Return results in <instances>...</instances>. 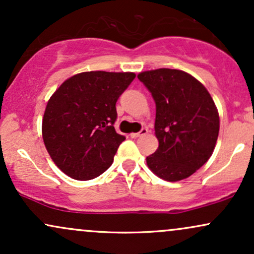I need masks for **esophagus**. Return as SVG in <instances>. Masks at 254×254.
Here are the masks:
<instances>
[{"label":"esophagus","instance_id":"1","mask_svg":"<svg viewBox=\"0 0 254 254\" xmlns=\"http://www.w3.org/2000/svg\"><path fill=\"white\" fill-rule=\"evenodd\" d=\"M148 132V129L147 127H142L141 129V131H139V132H133V133H131V137H132V138H137V137H141V136H143V135H145V133Z\"/></svg>","mask_w":254,"mask_h":254}]
</instances>
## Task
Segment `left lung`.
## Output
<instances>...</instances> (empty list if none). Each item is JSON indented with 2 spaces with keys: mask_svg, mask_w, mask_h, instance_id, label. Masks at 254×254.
Instances as JSON below:
<instances>
[{
  "mask_svg": "<svg viewBox=\"0 0 254 254\" xmlns=\"http://www.w3.org/2000/svg\"><path fill=\"white\" fill-rule=\"evenodd\" d=\"M137 77L156 106L159 148L147 156L148 167L167 182L192 176L210 159L217 141L220 117L211 95L199 81L177 69L143 71Z\"/></svg>",
  "mask_w": 254,
  "mask_h": 254,
  "instance_id": "1",
  "label": "left lung"
}]
</instances>
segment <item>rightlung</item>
Masks as SVG:
<instances>
[{"label": "right lung", "mask_w": 254, "mask_h": 254, "mask_svg": "<svg viewBox=\"0 0 254 254\" xmlns=\"http://www.w3.org/2000/svg\"><path fill=\"white\" fill-rule=\"evenodd\" d=\"M135 77L133 72H81L52 94L44 113L43 139L66 176L94 179L112 165L125 139L113 127L116 103Z\"/></svg>", "instance_id": "add662e5"}]
</instances>
